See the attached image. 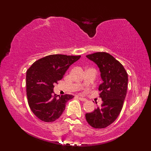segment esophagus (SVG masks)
I'll list each match as a JSON object with an SVG mask.
<instances>
[{
	"mask_svg": "<svg viewBox=\"0 0 151 151\" xmlns=\"http://www.w3.org/2000/svg\"><path fill=\"white\" fill-rule=\"evenodd\" d=\"M79 99H80V100H81V101H83V102H84V101H86V99L83 98V97H80V96H79Z\"/></svg>",
	"mask_w": 151,
	"mask_h": 151,
	"instance_id": "34e87169",
	"label": "esophagus"
}]
</instances>
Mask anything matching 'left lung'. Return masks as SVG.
Masks as SVG:
<instances>
[{"instance_id": "8db88e82", "label": "left lung", "mask_w": 151, "mask_h": 151, "mask_svg": "<svg viewBox=\"0 0 151 151\" xmlns=\"http://www.w3.org/2000/svg\"><path fill=\"white\" fill-rule=\"evenodd\" d=\"M100 69L103 82L99 86L102 104L85 115L88 124L95 129H104L111 124L120 113L127 96L128 74L123 65L106 52L86 55Z\"/></svg>"}]
</instances>
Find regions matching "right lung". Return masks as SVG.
<instances>
[{
  "label": "right lung",
  "mask_w": 151,
  "mask_h": 151,
  "mask_svg": "<svg viewBox=\"0 0 151 151\" xmlns=\"http://www.w3.org/2000/svg\"><path fill=\"white\" fill-rule=\"evenodd\" d=\"M81 55H49L32 64L27 71L26 91L28 104L34 114L40 120L52 122L65 111L66 103L72 95L58 96L54 84L63 78L72 64Z\"/></svg>",
  "instance_id": "1"
}]
</instances>
